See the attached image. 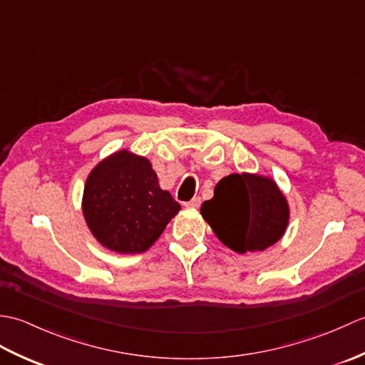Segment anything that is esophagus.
<instances>
[{"label":"esophagus","mask_w":365,"mask_h":365,"mask_svg":"<svg viewBox=\"0 0 365 365\" xmlns=\"http://www.w3.org/2000/svg\"><path fill=\"white\" fill-rule=\"evenodd\" d=\"M199 205H200V197H192L190 202L185 204V207L188 208H199Z\"/></svg>","instance_id":"esophagus-1"}]
</instances>
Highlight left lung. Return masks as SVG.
Segmentation results:
<instances>
[{
  "label": "left lung",
  "mask_w": 365,
  "mask_h": 365,
  "mask_svg": "<svg viewBox=\"0 0 365 365\" xmlns=\"http://www.w3.org/2000/svg\"><path fill=\"white\" fill-rule=\"evenodd\" d=\"M220 242L238 254L265 251L282 238L290 208L271 177L230 174L221 178L215 195L200 207Z\"/></svg>",
  "instance_id": "left-lung-1"
}]
</instances>
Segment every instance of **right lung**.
Listing matches in <instances>:
<instances>
[{
    "instance_id": "1",
    "label": "right lung",
    "mask_w": 365,
    "mask_h": 365,
    "mask_svg": "<svg viewBox=\"0 0 365 365\" xmlns=\"http://www.w3.org/2000/svg\"><path fill=\"white\" fill-rule=\"evenodd\" d=\"M81 207L97 242L119 254L149 250L182 210L170 192L160 188L150 161L127 149L91 170Z\"/></svg>"
}]
</instances>
